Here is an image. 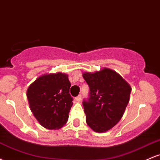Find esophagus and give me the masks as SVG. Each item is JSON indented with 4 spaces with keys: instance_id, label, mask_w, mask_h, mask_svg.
I'll return each instance as SVG.
<instances>
[{
    "instance_id": "esophagus-1",
    "label": "esophagus",
    "mask_w": 160,
    "mask_h": 160,
    "mask_svg": "<svg viewBox=\"0 0 160 160\" xmlns=\"http://www.w3.org/2000/svg\"><path fill=\"white\" fill-rule=\"evenodd\" d=\"M75 100L77 101V102H80L81 101V95H78V96H77L76 98H75Z\"/></svg>"
}]
</instances>
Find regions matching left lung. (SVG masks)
<instances>
[{"label":"left lung","instance_id":"1","mask_svg":"<svg viewBox=\"0 0 160 160\" xmlns=\"http://www.w3.org/2000/svg\"><path fill=\"white\" fill-rule=\"evenodd\" d=\"M82 77L90 90L89 98L82 102L86 123L95 132H105L123 116L131 86L118 73L108 68L94 73L84 72Z\"/></svg>","mask_w":160,"mask_h":160}]
</instances>
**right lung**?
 I'll list each match as a JSON object with an SVG mask.
<instances>
[{
  "label": "right lung",
  "instance_id": "right-lung-1",
  "mask_svg": "<svg viewBox=\"0 0 160 160\" xmlns=\"http://www.w3.org/2000/svg\"><path fill=\"white\" fill-rule=\"evenodd\" d=\"M68 75L61 72L41 75L28 86L29 107L43 127L59 129L66 124L73 105Z\"/></svg>",
  "mask_w": 160,
  "mask_h": 160
}]
</instances>
